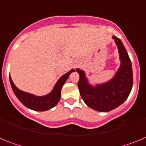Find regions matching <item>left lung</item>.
Instances as JSON below:
<instances>
[{
  "mask_svg": "<svg viewBox=\"0 0 146 146\" xmlns=\"http://www.w3.org/2000/svg\"><path fill=\"white\" fill-rule=\"evenodd\" d=\"M116 44L121 65L116 74L108 82L92 86L89 83L84 71L76 69L79 73L78 88L84 102L89 108L99 112H109L123 104L128 98L133 85L131 63L123 43L116 36Z\"/></svg>",
  "mask_w": 146,
  "mask_h": 146,
  "instance_id": "1",
  "label": "left lung"
}]
</instances>
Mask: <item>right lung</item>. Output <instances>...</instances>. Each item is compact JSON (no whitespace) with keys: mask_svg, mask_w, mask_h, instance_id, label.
<instances>
[{"mask_svg":"<svg viewBox=\"0 0 146 146\" xmlns=\"http://www.w3.org/2000/svg\"><path fill=\"white\" fill-rule=\"evenodd\" d=\"M75 72L74 69H71L69 72L62 75L59 78L57 82L55 83L53 89L50 93L44 96H38L34 94L25 92L16 87L15 83L13 82L9 75L10 83H11L12 90L17 97V99L24 104L26 108H29L36 111H46L57 105L61 96V88L71 73Z\"/></svg>","mask_w":146,"mask_h":146,"instance_id":"1","label":"right lung"}]
</instances>
